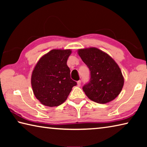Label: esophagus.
I'll return each instance as SVG.
<instances>
[{
  "label": "esophagus",
  "instance_id": "esophagus-1",
  "mask_svg": "<svg viewBox=\"0 0 147 147\" xmlns=\"http://www.w3.org/2000/svg\"><path fill=\"white\" fill-rule=\"evenodd\" d=\"M80 85H81V81L79 80V81L77 82V86L80 87Z\"/></svg>",
  "mask_w": 147,
  "mask_h": 147
}]
</instances>
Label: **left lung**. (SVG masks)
<instances>
[{"label":"left lung","instance_id":"obj_1","mask_svg":"<svg viewBox=\"0 0 147 147\" xmlns=\"http://www.w3.org/2000/svg\"><path fill=\"white\" fill-rule=\"evenodd\" d=\"M78 54L90 71L89 82L82 88L87 96L99 104L114 100L124 85L122 72L114 59L94 47L79 49Z\"/></svg>","mask_w":147,"mask_h":147}]
</instances>
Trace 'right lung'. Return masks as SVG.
Masks as SVG:
<instances>
[{"instance_id": "add662e5", "label": "right lung", "mask_w": 147, "mask_h": 147, "mask_svg": "<svg viewBox=\"0 0 147 147\" xmlns=\"http://www.w3.org/2000/svg\"><path fill=\"white\" fill-rule=\"evenodd\" d=\"M70 49H53L45 54L35 66L31 84L36 98L43 105L58 106L67 100L76 82L71 78L67 65Z\"/></svg>"}]
</instances>
